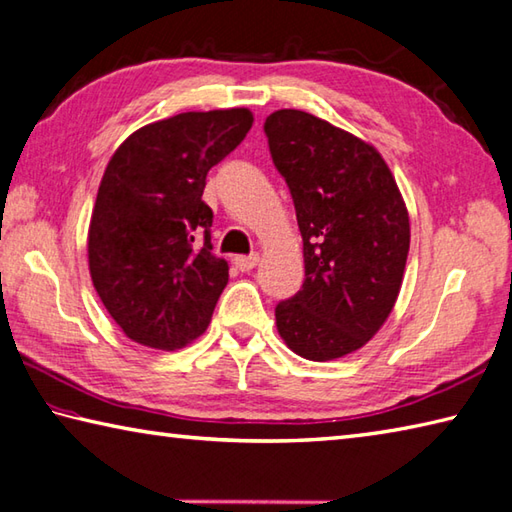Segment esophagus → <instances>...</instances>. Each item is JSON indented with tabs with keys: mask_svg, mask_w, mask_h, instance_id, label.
<instances>
[{
	"mask_svg": "<svg viewBox=\"0 0 512 512\" xmlns=\"http://www.w3.org/2000/svg\"><path fill=\"white\" fill-rule=\"evenodd\" d=\"M235 266L242 270V273H246V270H253L257 264H259V255L253 253V255H239L233 259Z\"/></svg>",
	"mask_w": 512,
	"mask_h": 512,
	"instance_id": "obj_1",
	"label": "esophagus"
}]
</instances>
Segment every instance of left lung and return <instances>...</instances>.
I'll list each match as a JSON object with an SVG mask.
<instances>
[{"mask_svg":"<svg viewBox=\"0 0 512 512\" xmlns=\"http://www.w3.org/2000/svg\"><path fill=\"white\" fill-rule=\"evenodd\" d=\"M275 168L293 195L306 279L275 308L277 333L310 362L368 344L393 310L410 248V222L375 146L304 110L266 117Z\"/></svg>","mask_w":512,"mask_h":512,"instance_id":"left-lung-1","label":"left lung"}]
</instances>
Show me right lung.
<instances>
[{
  "instance_id": "right-lung-1",
  "label": "right lung",
  "mask_w": 512,
  "mask_h": 512,
  "mask_svg": "<svg viewBox=\"0 0 512 512\" xmlns=\"http://www.w3.org/2000/svg\"><path fill=\"white\" fill-rule=\"evenodd\" d=\"M250 126L248 108L179 113L135 130L110 157L90 215L88 268L133 342L177 350L208 328L228 264L210 253L206 175Z\"/></svg>"
}]
</instances>
